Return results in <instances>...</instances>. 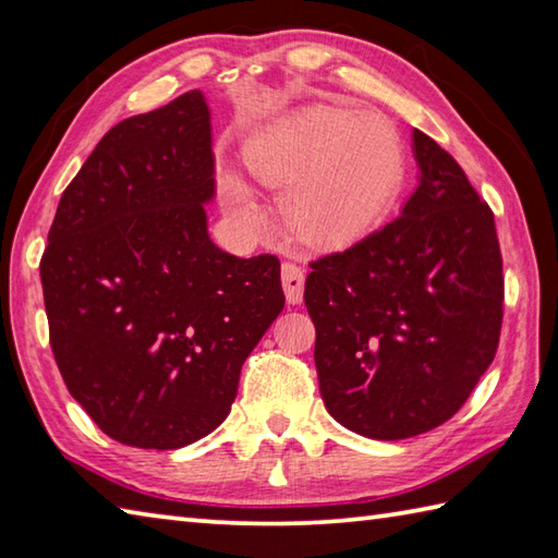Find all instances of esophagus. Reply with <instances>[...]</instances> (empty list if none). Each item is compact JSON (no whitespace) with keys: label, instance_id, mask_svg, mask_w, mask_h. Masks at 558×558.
Listing matches in <instances>:
<instances>
[{"label":"esophagus","instance_id":"1","mask_svg":"<svg viewBox=\"0 0 558 558\" xmlns=\"http://www.w3.org/2000/svg\"><path fill=\"white\" fill-rule=\"evenodd\" d=\"M281 283H283V293H287L289 303H301L303 301V287H305V275L299 265L293 263H283L281 265Z\"/></svg>","mask_w":558,"mask_h":558}]
</instances>
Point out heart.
Wrapping results in <instances>:
<instances>
[{
    "label": "heart",
    "instance_id": "obj_1",
    "mask_svg": "<svg viewBox=\"0 0 558 558\" xmlns=\"http://www.w3.org/2000/svg\"><path fill=\"white\" fill-rule=\"evenodd\" d=\"M247 163L271 187H291L283 214L301 241L342 245L380 219L402 178V144L378 116L315 108L259 136ZM229 199L243 221L259 209L241 180H229Z\"/></svg>",
    "mask_w": 558,
    "mask_h": 558
}]
</instances>
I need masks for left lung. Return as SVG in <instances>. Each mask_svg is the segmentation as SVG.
<instances>
[{
    "label": "left lung",
    "instance_id": "1",
    "mask_svg": "<svg viewBox=\"0 0 558 558\" xmlns=\"http://www.w3.org/2000/svg\"><path fill=\"white\" fill-rule=\"evenodd\" d=\"M418 187L402 214L311 263L320 395L339 424L402 440L446 424L492 366L504 323L494 211L414 130Z\"/></svg>",
    "mask_w": 558,
    "mask_h": 558
}]
</instances>
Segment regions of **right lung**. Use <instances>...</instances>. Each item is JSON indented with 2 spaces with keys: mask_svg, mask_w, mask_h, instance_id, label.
<instances>
[{
  "mask_svg": "<svg viewBox=\"0 0 558 558\" xmlns=\"http://www.w3.org/2000/svg\"><path fill=\"white\" fill-rule=\"evenodd\" d=\"M209 108L199 90L116 124L78 170L40 259L50 347L106 436L144 450L204 438L283 308L275 255L209 241Z\"/></svg>",
  "mask_w": 558,
  "mask_h": 558,
  "instance_id": "1",
  "label": "right lung"
}]
</instances>
